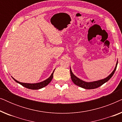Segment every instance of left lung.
Here are the masks:
<instances>
[{"mask_svg":"<svg viewBox=\"0 0 122 122\" xmlns=\"http://www.w3.org/2000/svg\"><path fill=\"white\" fill-rule=\"evenodd\" d=\"M117 64L118 62L117 63L116 66L115 67V69L114 71H112V73H111V74L109 75V76H107L106 78H105L104 79L99 80V81H93V82H86V81H83L81 80L79 78L76 77V76H74L73 74V73L71 71V69H70V72H71V80H72L73 82L76 85V86H80V87L84 88V89H95V88L99 87L100 86H101L102 85L104 84L105 83L108 81L109 80L112 78V76H113L114 73L116 71L117 66Z\"/></svg>","mask_w":122,"mask_h":122,"instance_id":"obj_1","label":"left lung"}]
</instances>
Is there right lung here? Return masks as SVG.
Segmentation results:
<instances>
[{
    "label": "right lung",
    "instance_id": "add662e5",
    "mask_svg": "<svg viewBox=\"0 0 122 122\" xmlns=\"http://www.w3.org/2000/svg\"><path fill=\"white\" fill-rule=\"evenodd\" d=\"M54 71H53L52 74H51V76H50L49 78H48L46 80V81H42V82H41V83H34V84H30V83H21V82H19V81H16V80L14 79V78H13V79H14V81H16V82L19 83V84H21V86H24V87L28 88V89H33V90L39 89H41V88H42L43 87H44V86H46L50 82H51V79H53V73H54Z\"/></svg>",
    "mask_w": 122,
    "mask_h": 122
}]
</instances>
